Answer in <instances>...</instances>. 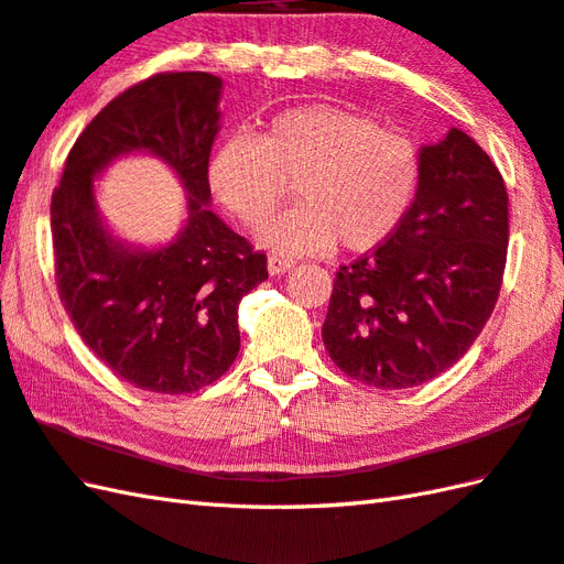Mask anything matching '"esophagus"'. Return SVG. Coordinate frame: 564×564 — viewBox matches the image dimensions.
<instances>
[{"label":"esophagus","mask_w":564,"mask_h":564,"mask_svg":"<svg viewBox=\"0 0 564 564\" xmlns=\"http://www.w3.org/2000/svg\"><path fill=\"white\" fill-rule=\"evenodd\" d=\"M267 267H269V273H285V271H291L295 267V261L288 259V257H281V254H271L269 261H267Z\"/></svg>","instance_id":"1"}]
</instances>
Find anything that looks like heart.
<instances>
[{
	"label": "heart",
	"mask_w": 564,
	"mask_h": 564,
	"mask_svg": "<svg viewBox=\"0 0 564 564\" xmlns=\"http://www.w3.org/2000/svg\"><path fill=\"white\" fill-rule=\"evenodd\" d=\"M421 147L375 117L329 102L276 112L261 137L232 134L216 149L208 180L247 226H261L295 182L300 204L261 230L271 250L332 247L368 252L399 230L417 196Z\"/></svg>",
	"instance_id": "b5f03b06"
}]
</instances>
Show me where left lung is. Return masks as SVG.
Masks as SVG:
<instances>
[{
  "label": "left lung",
  "mask_w": 564,
  "mask_h": 564,
  "mask_svg": "<svg viewBox=\"0 0 564 564\" xmlns=\"http://www.w3.org/2000/svg\"><path fill=\"white\" fill-rule=\"evenodd\" d=\"M409 216L370 254L336 271L324 346L338 370L405 389L449 370L490 319L509 212L500 170L462 129L421 149Z\"/></svg>",
  "instance_id": "1"
}]
</instances>
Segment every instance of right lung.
Returning a JSON list of instances; mask_svg holds the SVG:
<instances>
[{
    "label": "right lung",
    "mask_w": 564,
    "mask_h": 564,
    "mask_svg": "<svg viewBox=\"0 0 564 564\" xmlns=\"http://www.w3.org/2000/svg\"><path fill=\"white\" fill-rule=\"evenodd\" d=\"M220 90L206 72L127 88L78 134L50 204L57 291L76 332L117 377L155 394H192L230 368L240 300L269 279L267 254L208 206ZM132 152L161 158L188 192L186 226L159 248L115 239L95 204L93 182Z\"/></svg>",
    "instance_id": "add662e5"
}]
</instances>
